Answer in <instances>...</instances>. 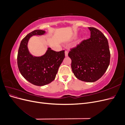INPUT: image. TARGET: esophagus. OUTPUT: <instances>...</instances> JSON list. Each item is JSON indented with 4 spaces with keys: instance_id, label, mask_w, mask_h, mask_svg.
<instances>
[{
    "instance_id": "1",
    "label": "esophagus",
    "mask_w": 125,
    "mask_h": 125,
    "mask_svg": "<svg viewBox=\"0 0 125 125\" xmlns=\"http://www.w3.org/2000/svg\"><path fill=\"white\" fill-rule=\"evenodd\" d=\"M65 56L67 57L68 56V52L66 51L65 52Z\"/></svg>"
}]
</instances>
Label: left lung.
<instances>
[{
    "instance_id": "8db88e82",
    "label": "left lung",
    "mask_w": 125,
    "mask_h": 125,
    "mask_svg": "<svg viewBox=\"0 0 125 125\" xmlns=\"http://www.w3.org/2000/svg\"><path fill=\"white\" fill-rule=\"evenodd\" d=\"M88 28L90 38L71 48L68 56L75 77L83 81L93 82L103 76L107 69L111 54L106 37L98 29Z\"/></svg>"
}]
</instances>
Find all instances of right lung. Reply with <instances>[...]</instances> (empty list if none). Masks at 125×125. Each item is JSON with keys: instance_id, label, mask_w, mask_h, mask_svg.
<instances>
[{"instance_id": "add662e5", "label": "right lung", "mask_w": 125, "mask_h": 125, "mask_svg": "<svg viewBox=\"0 0 125 125\" xmlns=\"http://www.w3.org/2000/svg\"><path fill=\"white\" fill-rule=\"evenodd\" d=\"M45 31L36 30L29 33L21 42L17 56L19 70L26 80L31 83L43 86L53 81L58 68L65 58V51L55 52L48 48L44 55L33 56L30 53L28 43L33 35H42Z\"/></svg>"}]
</instances>
